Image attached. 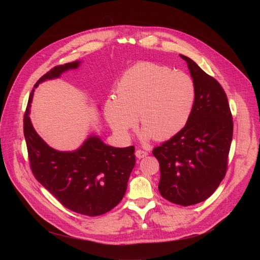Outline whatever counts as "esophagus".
I'll return each instance as SVG.
<instances>
[{
  "label": "esophagus",
  "mask_w": 260,
  "mask_h": 260,
  "mask_svg": "<svg viewBox=\"0 0 260 260\" xmlns=\"http://www.w3.org/2000/svg\"><path fill=\"white\" fill-rule=\"evenodd\" d=\"M147 155H148L147 152H146V151H143V149H137V151H136V157L139 158V159L144 158V157H146Z\"/></svg>",
  "instance_id": "obj_1"
}]
</instances>
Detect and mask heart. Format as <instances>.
Segmentation results:
<instances>
[{
	"instance_id": "1",
	"label": "heart",
	"mask_w": 260,
	"mask_h": 260,
	"mask_svg": "<svg viewBox=\"0 0 260 260\" xmlns=\"http://www.w3.org/2000/svg\"><path fill=\"white\" fill-rule=\"evenodd\" d=\"M196 84L183 72L154 62H138L121 76L117 98L106 100L104 114L113 131L128 138L137 123L144 138L162 141L180 133L193 114Z\"/></svg>"
}]
</instances>
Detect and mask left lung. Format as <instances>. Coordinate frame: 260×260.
Here are the masks:
<instances>
[{
	"mask_svg": "<svg viewBox=\"0 0 260 260\" xmlns=\"http://www.w3.org/2000/svg\"><path fill=\"white\" fill-rule=\"evenodd\" d=\"M196 84L194 111L185 127L153 149L161 196L182 207L208 199L224 178L233 137L226 93L215 78L183 54Z\"/></svg>",
	"mask_w": 260,
	"mask_h": 260,
	"instance_id": "8db88e82",
	"label": "left lung"
}]
</instances>
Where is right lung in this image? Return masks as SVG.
<instances>
[{"mask_svg":"<svg viewBox=\"0 0 260 260\" xmlns=\"http://www.w3.org/2000/svg\"><path fill=\"white\" fill-rule=\"evenodd\" d=\"M79 62L54 66L41 77L35 88L47 79H54ZM34 89L24 114V136L31 172L36 179L66 209L85 216H100L122 200L129 175L136 165L135 146L113 147L91 136L75 152L51 148L35 131L29 109Z\"/></svg>","mask_w":260,"mask_h":260,"instance_id":"1","label":"right lung"}]
</instances>
